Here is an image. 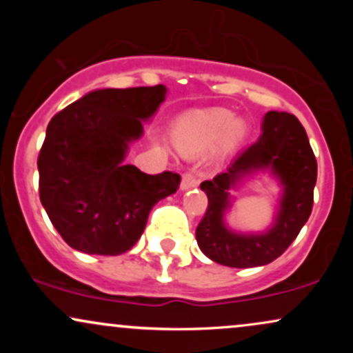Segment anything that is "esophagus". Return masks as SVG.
Segmentation results:
<instances>
[{"label": "esophagus", "mask_w": 353, "mask_h": 353, "mask_svg": "<svg viewBox=\"0 0 353 353\" xmlns=\"http://www.w3.org/2000/svg\"><path fill=\"white\" fill-rule=\"evenodd\" d=\"M197 184H199V177L196 176V171L184 172V176H182V181H181V189L182 190H188V189L196 188Z\"/></svg>", "instance_id": "1"}]
</instances>
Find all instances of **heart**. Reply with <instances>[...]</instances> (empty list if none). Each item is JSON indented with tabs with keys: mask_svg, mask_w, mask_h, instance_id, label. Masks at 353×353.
I'll return each instance as SVG.
<instances>
[{
	"mask_svg": "<svg viewBox=\"0 0 353 353\" xmlns=\"http://www.w3.org/2000/svg\"><path fill=\"white\" fill-rule=\"evenodd\" d=\"M245 136V123L236 119L228 109H208L184 114L172 128V141L182 154L194 156L212 148L221 141L224 149H230Z\"/></svg>",
	"mask_w": 353,
	"mask_h": 353,
	"instance_id": "obj_1",
	"label": "heart"
}]
</instances>
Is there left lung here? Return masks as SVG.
Masks as SVG:
<instances>
[{"mask_svg":"<svg viewBox=\"0 0 353 353\" xmlns=\"http://www.w3.org/2000/svg\"><path fill=\"white\" fill-rule=\"evenodd\" d=\"M267 168L284 189L274 225L264 234L232 233L223 224L228 189L242 176ZM315 181L317 161L301 121L289 112L269 111L262 121V136L239 154L228 171L201 184L209 199L196 229L201 250L210 261L237 269L270 264L285 252L309 221Z\"/></svg>","mask_w":353,"mask_h":353,"instance_id":"obj_1","label":"left lung"}]
</instances>
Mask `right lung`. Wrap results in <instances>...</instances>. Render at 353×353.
<instances>
[{"instance_id":"right-lung-1","label":"right lung","mask_w":353,"mask_h":353,"mask_svg":"<svg viewBox=\"0 0 353 353\" xmlns=\"http://www.w3.org/2000/svg\"><path fill=\"white\" fill-rule=\"evenodd\" d=\"M165 98L163 84L98 89L50 121L38 157L39 199L68 245L119 255L143 236L149 212L179 189L181 176L124 164Z\"/></svg>"}]
</instances>
